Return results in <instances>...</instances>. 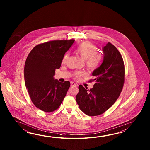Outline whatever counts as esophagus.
I'll use <instances>...</instances> for the list:
<instances>
[{
    "label": "esophagus",
    "instance_id": "1",
    "mask_svg": "<svg viewBox=\"0 0 150 150\" xmlns=\"http://www.w3.org/2000/svg\"><path fill=\"white\" fill-rule=\"evenodd\" d=\"M71 86H77V84L75 83H74V82H72V81H71Z\"/></svg>",
    "mask_w": 150,
    "mask_h": 150
}]
</instances>
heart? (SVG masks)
<instances>
[{
	"instance_id": "heart-1",
	"label": "heart",
	"mask_w": 150,
	"mask_h": 150,
	"mask_svg": "<svg viewBox=\"0 0 150 150\" xmlns=\"http://www.w3.org/2000/svg\"><path fill=\"white\" fill-rule=\"evenodd\" d=\"M96 45L90 42L82 43L76 49L75 51L83 59L85 60L86 66L90 69H95L98 67L102 61L103 54L101 51H96ZM85 75L83 71H77L74 74L76 79H80Z\"/></svg>"
}]
</instances>
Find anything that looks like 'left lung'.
Masks as SVG:
<instances>
[{
	"instance_id": "obj_1",
	"label": "left lung",
	"mask_w": 150,
	"mask_h": 150,
	"mask_svg": "<svg viewBox=\"0 0 150 150\" xmlns=\"http://www.w3.org/2000/svg\"><path fill=\"white\" fill-rule=\"evenodd\" d=\"M102 64L93 72L95 81L88 89L79 86L76 101L80 109L86 115L94 116L107 111L117 100L122 91L125 79V64L117 49L108 42L103 48Z\"/></svg>"
}]
</instances>
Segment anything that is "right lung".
<instances>
[{
    "instance_id": "right-lung-1",
    "label": "right lung",
    "mask_w": 150,
    "mask_h": 150,
    "mask_svg": "<svg viewBox=\"0 0 150 150\" xmlns=\"http://www.w3.org/2000/svg\"><path fill=\"white\" fill-rule=\"evenodd\" d=\"M74 40H54L36 45L29 54L24 68L26 88L33 104L43 112L57 109L66 96L70 83L54 79L65 52Z\"/></svg>"
}]
</instances>
